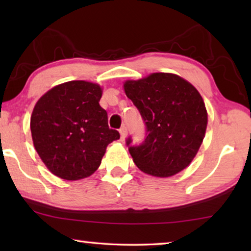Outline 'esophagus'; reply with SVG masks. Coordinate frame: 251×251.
Segmentation results:
<instances>
[{"label":"esophagus","mask_w":251,"mask_h":251,"mask_svg":"<svg viewBox=\"0 0 251 251\" xmlns=\"http://www.w3.org/2000/svg\"><path fill=\"white\" fill-rule=\"evenodd\" d=\"M120 134H121V138L125 139L127 137V128L125 126H123L122 128L120 129Z\"/></svg>","instance_id":"34e87169"}]
</instances>
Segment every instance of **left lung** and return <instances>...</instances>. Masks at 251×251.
Listing matches in <instances>:
<instances>
[{
  "label": "left lung",
  "mask_w": 251,
  "mask_h": 251,
  "mask_svg": "<svg viewBox=\"0 0 251 251\" xmlns=\"http://www.w3.org/2000/svg\"><path fill=\"white\" fill-rule=\"evenodd\" d=\"M123 86L146 124L145 142L129 147L136 166L160 178L188 167L201 146L208 124L206 106L196 87L179 75L160 72L127 79Z\"/></svg>",
  "instance_id": "8db88e82"
}]
</instances>
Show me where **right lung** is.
I'll return each mask as SVG.
<instances>
[{
    "mask_svg": "<svg viewBox=\"0 0 251 251\" xmlns=\"http://www.w3.org/2000/svg\"><path fill=\"white\" fill-rule=\"evenodd\" d=\"M100 85L70 80L50 88L31 115L33 145L53 175L65 180L90 177L101 163L108 144L120 139L100 107Z\"/></svg>",
    "mask_w": 251,
    "mask_h": 251,
    "instance_id": "add662e5",
    "label": "right lung"
}]
</instances>
